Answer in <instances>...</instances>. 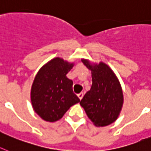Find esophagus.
<instances>
[{"label":"esophagus","instance_id":"34e87169","mask_svg":"<svg viewBox=\"0 0 151 151\" xmlns=\"http://www.w3.org/2000/svg\"><path fill=\"white\" fill-rule=\"evenodd\" d=\"M77 96H78V97H79V99L81 100V99H82V98H83V93H80L77 94Z\"/></svg>","mask_w":151,"mask_h":151}]
</instances>
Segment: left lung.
Wrapping results in <instances>:
<instances>
[{"instance_id":"1","label":"left lung","mask_w":151,"mask_h":151,"mask_svg":"<svg viewBox=\"0 0 151 151\" xmlns=\"http://www.w3.org/2000/svg\"><path fill=\"white\" fill-rule=\"evenodd\" d=\"M81 61L91 70L92 86L80 104L95 126H107L116 121L122 109L124 97L120 82L106 63L93 64L84 58Z\"/></svg>"}]
</instances>
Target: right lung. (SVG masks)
I'll return each instance as SVG.
<instances>
[{
    "instance_id": "1",
    "label": "right lung",
    "mask_w": 151,
    "mask_h": 151,
    "mask_svg": "<svg viewBox=\"0 0 151 151\" xmlns=\"http://www.w3.org/2000/svg\"><path fill=\"white\" fill-rule=\"evenodd\" d=\"M74 65L61 58H54L39 69L34 78L31 103L34 111L45 121H58L80 102L73 92V81L67 77Z\"/></svg>"
}]
</instances>
